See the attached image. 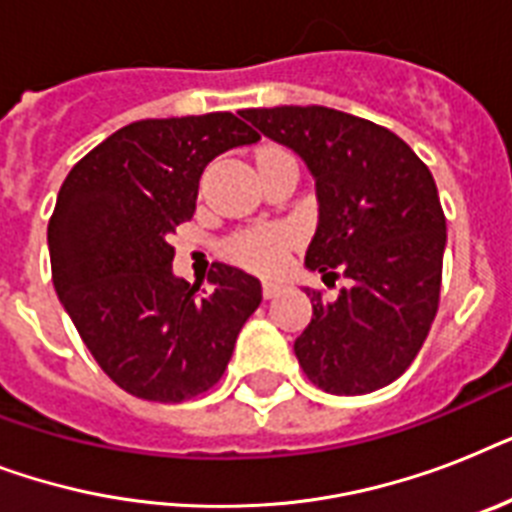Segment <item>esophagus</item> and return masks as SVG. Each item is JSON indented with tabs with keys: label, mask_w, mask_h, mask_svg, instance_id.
<instances>
[{
	"label": "esophagus",
	"mask_w": 512,
	"mask_h": 512,
	"mask_svg": "<svg viewBox=\"0 0 512 512\" xmlns=\"http://www.w3.org/2000/svg\"><path fill=\"white\" fill-rule=\"evenodd\" d=\"M281 292V281H273V279H265L263 281V295L265 300H271V297H276Z\"/></svg>",
	"instance_id": "34e87169"
}]
</instances>
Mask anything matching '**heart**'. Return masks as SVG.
Instances as JSON below:
<instances>
[{"label": "heart", "instance_id": "heart-1", "mask_svg": "<svg viewBox=\"0 0 512 512\" xmlns=\"http://www.w3.org/2000/svg\"><path fill=\"white\" fill-rule=\"evenodd\" d=\"M271 154H287L281 148H263L260 156ZM289 244H292V233L281 225H255V228H241L225 241V255L231 257L233 263L244 265V268H257V271H268L284 260Z\"/></svg>", "mask_w": 512, "mask_h": 512}]
</instances>
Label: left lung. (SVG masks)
Wrapping results in <instances>:
<instances>
[{
    "label": "left lung",
    "instance_id": "8db88e82",
    "mask_svg": "<svg viewBox=\"0 0 512 512\" xmlns=\"http://www.w3.org/2000/svg\"><path fill=\"white\" fill-rule=\"evenodd\" d=\"M265 138L292 148L316 177L319 228L305 265L348 276L319 289L295 340L305 377L335 396L385 388L409 369L441 300L446 217L436 180L396 132L324 106L247 108Z\"/></svg>",
    "mask_w": 512,
    "mask_h": 512
}]
</instances>
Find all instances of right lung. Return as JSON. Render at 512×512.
Listing matches in <instances>:
<instances>
[{"mask_svg": "<svg viewBox=\"0 0 512 512\" xmlns=\"http://www.w3.org/2000/svg\"><path fill=\"white\" fill-rule=\"evenodd\" d=\"M257 140L228 111L143 119L60 185L47 225L52 284L100 369L132 396L180 404L212 388L263 300L260 281L233 265L217 263L201 292L177 279L170 244L196 212L204 167Z\"/></svg>", "mask_w": 512, "mask_h": 512, "instance_id": "1", "label": "right lung"}]
</instances>
